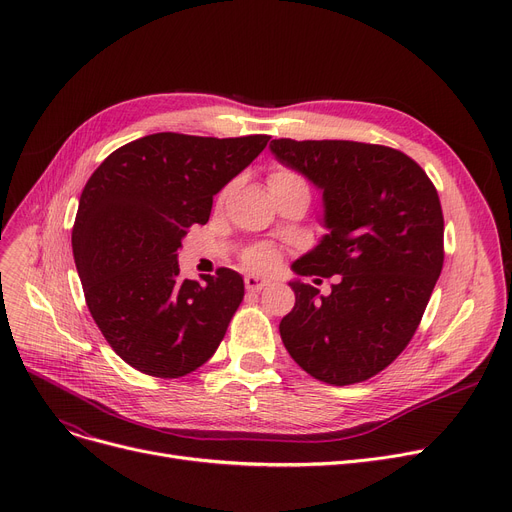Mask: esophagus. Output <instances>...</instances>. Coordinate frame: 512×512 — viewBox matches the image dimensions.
<instances>
[{
  "label": "esophagus",
  "mask_w": 512,
  "mask_h": 512,
  "mask_svg": "<svg viewBox=\"0 0 512 512\" xmlns=\"http://www.w3.org/2000/svg\"><path fill=\"white\" fill-rule=\"evenodd\" d=\"M272 284V280L267 278V276H259V274H249L247 278H245V286L249 288V290H253V292H259V290H263L265 286H270Z\"/></svg>",
  "instance_id": "34e87169"
}]
</instances>
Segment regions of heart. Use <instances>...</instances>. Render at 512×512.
<instances>
[{"label": "heart", "instance_id": "obj_1", "mask_svg": "<svg viewBox=\"0 0 512 512\" xmlns=\"http://www.w3.org/2000/svg\"><path fill=\"white\" fill-rule=\"evenodd\" d=\"M288 180H299L294 174L290 172H284V170H278L270 176V184H276V182H288ZM249 263L251 265H257V267H263V265H270L272 263V251L265 249V247H259V249H253L249 253Z\"/></svg>", "mask_w": 512, "mask_h": 512}]
</instances>
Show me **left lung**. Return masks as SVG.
<instances>
[{
  "instance_id": "1",
  "label": "left lung",
  "mask_w": 512,
  "mask_h": 512,
  "mask_svg": "<svg viewBox=\"0 0 512 512\" xmlns=\"http://www.w3.org/2000/svg\"><path fill=\"white\" fill-rule=\"evenodd\" d=\"M270 151L324 203L328 234L292 263L294 274L338 276L328 297L288 282L297 303L280 321L282 342L315 380H369L405 351L440 278L436 188L411 157L382 145L276 139Z\"/></svg>"
}]
</instances>
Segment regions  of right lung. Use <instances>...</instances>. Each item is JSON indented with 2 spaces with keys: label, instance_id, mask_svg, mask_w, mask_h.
Returning a JSON list of instances; mask_svg holds the SVG:
<instances>
[{
  "label": "right lung",
  "instance_id": "obj_1",
  "mask_svg": "<svg viewBox=\"0 0 512 512\" xmlns=\"http://www.w3.org/2000/svg\"><path fill=\"white\" fill-rule=\"evenodd\" d=\"M267 141L157 132L116 149L89 178L72 228L74 263L95 324L130 367L172 380L218 351L245 282L228 267L201 284L182 280L178 249Z\"/></svg>",
  "mask_w": 512,
  "mask_h": 512
}]
</instances>
